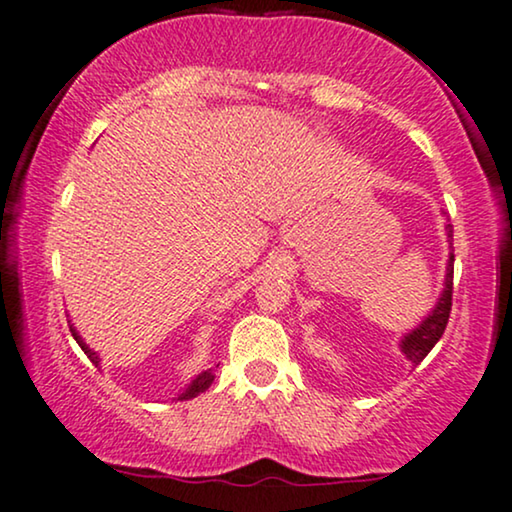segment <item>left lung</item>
Wrapping results in <instances>:
<instances>
[{"label": "left lung", "mask_w": 512, "mask_h": 512, "mask_svg": "<svg viewBox=\"0 0 512 512\" xmlns=\"http://www.w3.org/2000/svg\"><path fill=\"white\" fill-rule=\"evenodd\" d=\"M446 238L449 243L454 241V226L446 224ZM451 295H454V252L449 255V264H446V278H444V290L439 302L435 304V309L425 316V321L420 323L416 331H411L409 335H404L401 340V352L406 354V359L411 361L413 366H418L420 361L430 354V349L437 345V340L444 335L446 323H449V314H451Z\"/></svg>", "instance_id": "1"}]
</instances>
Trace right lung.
Wrapping results in <instances>:
<instances>
[{"instance_id":"add662e5","label":"right lung","mask_w":512,"mask_h":512,"mask_svg":"<svg viewBox=\"0 0 512 512\" xmlns=\"http://www.w3.org/2000/svg\"><path fill=\"white\" fill-rule=\"evenodd\" d=\"M70 333H73V338L77 340V345L82 347V352L87 354L89 359H92V364H96L99 366V357H96V352H92V349H89L87 345H84V340L80 338V335H77V331L73 326H70ZM212 380H215V375H212V371H203L200 375H196V380H193V383L186 387V392L184 394H179V399H191V397H198L200 392H205L208 390V387L212 385Z\"/></svg>"}]
</instances>
